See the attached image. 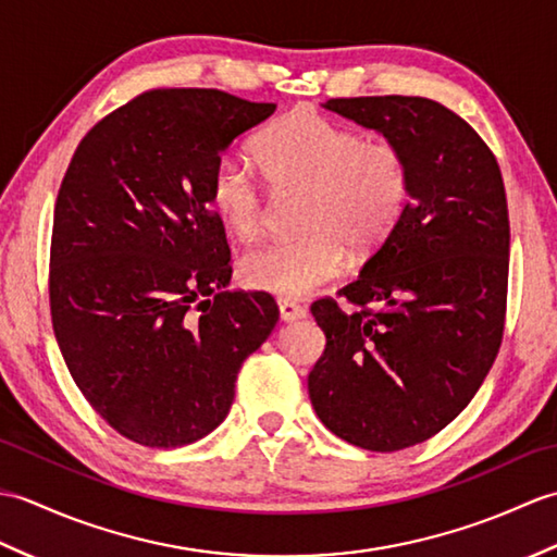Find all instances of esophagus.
<instances>
[{"mask_svg": "<svg viewBox=\"0 0 557 557\" xmlns=\"http://www.w3.org/2000/svg\"><path fill=\"white\" fill-rule=\"evenodd\" d=\"M277 311H280L282 323H294V321H301V318H306V309H301L299 304H294L289 299H280Z\"/></svg>", "mask_w": 557, "mask_h": 557, "instance_id": "1", "label": "esophagus"}]
</instances>
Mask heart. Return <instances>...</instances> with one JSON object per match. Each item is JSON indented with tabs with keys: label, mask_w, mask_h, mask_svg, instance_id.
I'll return each mask as SVG.
<instances>
[{
	"label": "heart",
	"mask_w": 557,
	"mask_h": 557,
	"mask_svg": "<svg viewBox=\"0 0 557 557\" xmlns=\"http://www.w3.org/2000/svg\"><path fill=\"white\" fill-rule=\"evenodd\" d=\"M256 160L280 188H306L299 212L304 234L270 242L242 260L251 289L301 299L335 280L347 248L369 256L381 248L409 203V162L389 140L357 132L311 108H297L258 138ZM210 206L239 239L263 227V191L234 156H220L208 184Z\"/></svg>",
	"instance_id": "1"
}]
</instances>
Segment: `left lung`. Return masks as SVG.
Here are the masks:
<instances>
[{
  "instance_id": "8db88e82",
  "label": "left lung",
  "mask_w": 557,
  "mask_h": 557,
  "mask_svg": "<svg viewBox=\"0 0 557 557\" xmlns=\"http://www.w3.org/2000/svg\"><path fill=\"white\" fill-rule=\"evenodd\" d=\"M323 108L385 136L409 162L397 227L337 301L311 306L325 351L309 397L342 441L395 453L443 431L500 349L510 220L493 152L429 98H337ZM373 305V310H366Z\"/></svg>"
}]
</instances>
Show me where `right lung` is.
Segmentation results:
<instances>
[{"mask_svg": "<svg viewBox=\"0 0 557 557\" xmlns=\"http://www.w3.org/2000/svg\"><path fill=\"white\" fill-rule=\"evenodd\" d=\"M275 102L150 90L90 128L59 188L50 309L78 389L116 433L182 447L230 413L244 359L270 337L265 292H224L230 246L212 164Z\"/></svg>", "mask_w": 557, "mask_h": 557, "instance_id": "add662e5", "label": "right lung"}]
</instances>
